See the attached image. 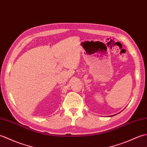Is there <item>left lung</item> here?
<instances>
[{"instance_id":"left-lung-1","label":"left lung","mask_w":147,"mask_h":147,"mask_svg":"<svg viewBox=\"0 0 147 147\" xmlns=\"http://www.w3.org/2000/svg\"><path fill=\"white\" fill-rule=\"evenodd\" d=\"M111 116H112V115H111Z\"/></svg>"}]
</instances>
